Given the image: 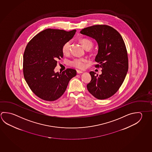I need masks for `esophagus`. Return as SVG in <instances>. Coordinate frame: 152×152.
<instances>
[{"label": "esophagus", "mask_w": 152, "mask_h": 152, "mask_svg": "<svg viewBox=\"0 0 152 152\" xmlns=\"http://www.w3.org/2000/svg\"><path fill=\"white\" fill-rule=\"evenodd\" d=\"M77 74H82V73H83V71H81V70H77Z\"/></svg>", "instance_id": "obj_1"}]
</instances>
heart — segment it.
Here are the masks:
<instances>
[{
  "instance_id": "1",
  "label": "heart",
  "mask_w": 152,
  "mask_h": 152,
  "mask_svg": "<svg viewBox=\"0 0 152 152\" xmlns=\"http://www.w3.org/2000/svg\"><path fill=\"white\" fill-rule=\"evenodd\" d=\"M83 47L87 50H90L93 47V42L88 38H83L80 40ZM72 45V41L68 40L64 43L62 47V52L64 55L69 53L70 50ZM88 61L85 58H75L70 62V65L72 67H75L78 69H84L85 67V64Z\"/></svg>"
}]
</instances>
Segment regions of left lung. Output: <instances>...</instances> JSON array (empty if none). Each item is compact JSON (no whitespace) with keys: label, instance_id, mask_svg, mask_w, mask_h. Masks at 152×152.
Returning a JSON list of instances; mask_svg holds the SVG:
<instances>
[{"label":"left lung","instance_id":"1","mask_svg":"<svg viewBox=\"0 0 152 152\" xmlns=\"http://www.w3.org/2000/svg\"><path fill=\"white\" fill-rule=\"evenodd\" d=\"M80 32L97 42L95 61L99 64L95 67L102 68L101 75L90 72L92 78L87 85L88 91L100 100L109 98L119 90L128 72V52L122 37L116 30L104 24L87 27Z\"/></svg>","mask_w":152,"mask_h":152}]
</instances>
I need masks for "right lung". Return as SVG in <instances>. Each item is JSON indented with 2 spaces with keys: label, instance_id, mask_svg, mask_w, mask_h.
<instances>
[{
  "label": "right lung",
  "instance_id": "right-lung-1",
  "mask_svg": "<svg viewBox=\"0 0 152 152\" xmlns=\"http://www.w3.org/2000/svg\"><path fill=\"white\" fill-rule=\"evenodd\" d=\"M76 30L47 29L38 33L28 43L23 54L24 79L33 93L46 101L61 97L76 71L68 68L55 72L57 61L63 58L62 47L71 39Z\"/></svg>",
  "mask_w": 152,
  "mask_h": 152
}]
</instances>
